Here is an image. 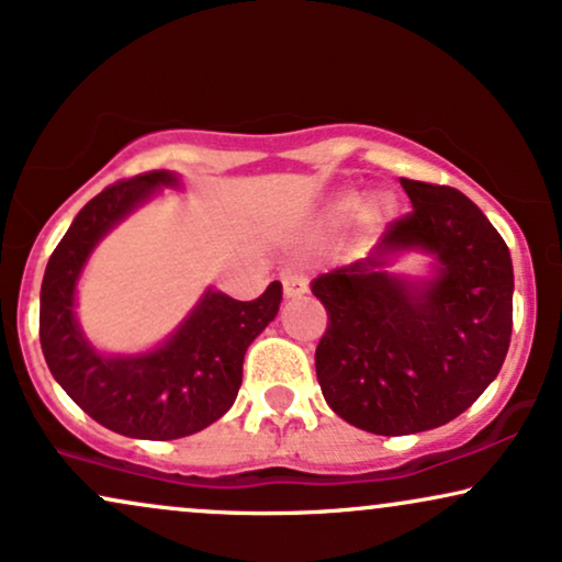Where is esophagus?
Instances as JSON below:
<instances>
[{"label": "esophagus", "instance_id": "34e87169", "mask_svg": "<svg viewBox=\"0 0 562 562\" xmlns=\"http://www.w3.org/2000/svg\"><path fill=\"white\" fill-rule=\"evenodd\" d=\"M281 286L286 300H296V296L307 292V279H304L302 273H296V270H286V273L281 276Z\"/></svg>", "mask_w": 562, "mask_h": 562}]
</instances>
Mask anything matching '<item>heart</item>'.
Returning <instances> with one entry per match:
<instances>
[{"mask_svg":"<svg viewBox=\"0 0 562 562\" xmlns=\"http://www.w3.org/2000/svg\"><path fill=\"white\" fill-rule=\"evenodd\" d=\"M359 203H362V198H359V192H341V195L330 198L328 203L323 205L321 216H317V228H323V232H334V228H341L346 221L357 213ZM393 198L387 195V192H378V195H372L367 200L364 205V228L367 232H375V228L387 221V216L393 213Z\"/></svg>","mask_w":562,"mask_h":562,"instance_id":"b5f03b06","label":"heart"}]
</instances>
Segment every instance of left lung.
I'll use <instances>...</instances> for the list:
<instances>
[{"instance_id": "obj_1", "label": "left lung", "mask_w": 562, "mask_h": 562, "mask_svg": "<svg viewBox=\"0 0 562 562\" xmlns=\"http://www.w3.org/2000/svg\"><path fill=\"white\" fill-rule=\"evenodd\" d=\"M412 213L370 258L317 276L328 313L317 383L338 417L364 432L448 425L501 372L514 328V262L497 228L463 192L401 179ZM436 258L429 280L387 271L404 251Z\"/></svg>"}]
</instances>
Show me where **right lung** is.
Wrapping results in <instances>:
<instances>
[{
	"instance_id": "1",
	"label": "right lung",
	"mask_w": 562,
	"mask_h": 562,
	"mask_svg": "<svg viewBox=\"0 0 562 562\" xmlns=\"http://www.w3.org/2000/svg\"><path fill=\"white\" fill-rule=\"evenodd\" d=\"M175 171L122 179L75 216L48 258L41 283L38 336L46 364L67 396L112 432L140 440H177L224 417L241 385L247 346L273 321L281 283L252 302L205 289L182 325L143 355H101L75 317V289L95 245L161 187Z\"/></svg>"
}]
</instances>
